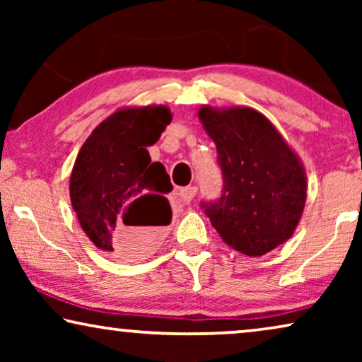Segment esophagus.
I'll return each mask as SVG.
<instances>
[{"label": "esophagus", "mask_w": 362, "mask_h": 362, "mask_svg": "<svg viewBox=\"0 0 362 362\" xmlns=\"http://www.w3.org/2000/svg\"><path fill=\"white\" fill-rule=\"evenodd\" d=\"M196 186H186V187H181L180 191H177V196H180V199L182 204H189L192 201V197L196 196Z\"/></svg>", "instance_id": "34e87169"}]
</instances>
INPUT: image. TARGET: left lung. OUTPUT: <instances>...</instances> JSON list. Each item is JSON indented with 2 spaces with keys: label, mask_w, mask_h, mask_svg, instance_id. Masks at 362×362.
I'll use <instances>...</instances> for the list:
<instances>
[{
  "label": "left lung",
  "mask_w": 362,
  "mask_h": 362,
  "mask_svg": "<svg viewBox=\"0 0 362 362\" xmlns=\"http://www.w3.org/2000/svg\"><path fill=\"white\" fill-rule=\"evenodd\" d=\"M224 177L219 201L202 204L232 249L260 257L293 235L306 202V171L269 118L249 107L202 105Z\"/></svg>",
  "instance_id": "obj_1"
}]
</instances>
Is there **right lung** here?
I'll list each match as a JSON object with an SVG mask.
<instances>
[{
  "mask_svg": "<svg viewBox=\"0 0 362 362\" xmlns=\"http://www.w3.org/2000/svg\"><path fill=\"white\" fill-rule=\"evenodd\" d=\"M171 112L165 105L125 107L93 128L74 163L69 182L72 209L93 245L123 259L151 250L155 234L171 222L173 189L155 145Z\"/></svg>",
  "mask_w": 362,
  "mask_h": 362,
  "instance_id": "obj_1",
  "label": "right lung"
}]
</instances>
